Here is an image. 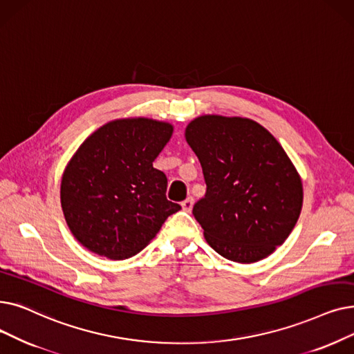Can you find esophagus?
I'll use <instances>...</instances> for the list:
<instances>
[{
	"label": "esophagus",
	"instance_id": "1",
	"mask_svg": "<svg viewBox=\"0 0 354 354\" xmlns=\"http://www.w3.org/2000/svg\"><path fill=\"white\" fill-rule=\"evenodd\" d=\"M182 208H183V211H187V212H189L191 209H192V205H194V198L192 196H189V198H187L185 201H182Z\"/></svg>",
	"mask_w": 354,
	"mask_h": 354
}]
</instances>
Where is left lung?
I'll return each mask as SVG.
<instances>
[{"label": "left lung", "instance_id": "8db88e82", "mask_svg": "<svg viewBox=\"0 0 354 354\" xmlns=\"http://www.w3.org/2000/svg\"><path fill=\"white\" fill-rule=\"evenodd\" d=\"M185 139L207 183L192 209L207 243L237 263L272 254L294 230L304 199L283 147L259 122L241 117H196Z\"/></svg>", "mask_w": 354, "mask_h": 354}]
</instances>
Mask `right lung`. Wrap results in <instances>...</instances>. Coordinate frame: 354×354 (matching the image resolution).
<instances>
[{
  "mask_svg": "<svg viewBox=\"0 0 354 354\" xmlns=\"http://www.w3.org/2000/svg\"><path fill=\"white\" fill-rule=\"evenodd\" d=\"M174 127L151 118L106 122L76 150L60 183V203L82 245L114 260L143 250L180 209L167 201L166 175L153 162Z\"/></svg>",
  "mask_w": 354,
  "mask_h": 354,
  "instance_id": "obj_1",
  "label": "right lung"
}]
</instances>
